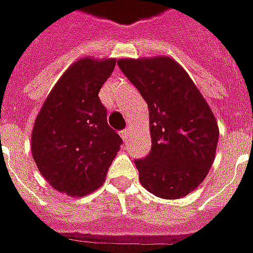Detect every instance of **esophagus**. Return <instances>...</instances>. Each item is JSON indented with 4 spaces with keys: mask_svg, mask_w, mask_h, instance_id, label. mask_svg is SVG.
Returning <instances> with one entry per match:
<instances>
[{
    "mask_svg": "<svg viewBox=\"0 0 253 253\" xmlns=\"http://www.w3.org/2000/svg\"><path fill=\"white\" fill-rule=\"evenodd\" d=\"M128 134H130V130H128V128H125V130H122L121 131V137L125 139V141H127V138H128Z\"/></svg>",
    "mask_w": 253,
    "mask_h": 253,
    "instance_id": "34e87169",
    "label": "esophagus"
}]
</instances>
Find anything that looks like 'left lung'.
Masks as SVG:
<instances>
[{
	"label": "left lung",
	"instance_id": "1",
	"mask_svg": "<svg viewBox=\"0 0 253 253\" xmlns=\"http://www.w3.org/2000/svg\"><path fill=\"white\" fill-rule=\"evenodd\" d=\"M118 65L148 104L152 148L135 160L139 182L157 197H185L204 181L219 139L218 122L176 61L159 56Z\"/></svg>",
	"mask_w": 253,
	"mask_h": 253
}]
</instances>
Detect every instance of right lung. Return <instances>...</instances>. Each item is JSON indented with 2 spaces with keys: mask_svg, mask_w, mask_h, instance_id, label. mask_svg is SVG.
<instances>
[{
  "mask_svg": "<svg viewBox=\"0 0 253 253\" xmlns=\"http://www.w3.org/2000/svg\"><path fill=\"white\" fill-rule=\"evenodd\" d=\"M116 60L84 57L61 75L37 116L31 153L50 186L72 197L102 185L122 138L109 127L100 89Z\"/></svg>",
  "mask_w": 253,
  "mask_h": 253,
  "instance_id": "right-lung-1",
  "label": "right lung"
}]
</instances>
